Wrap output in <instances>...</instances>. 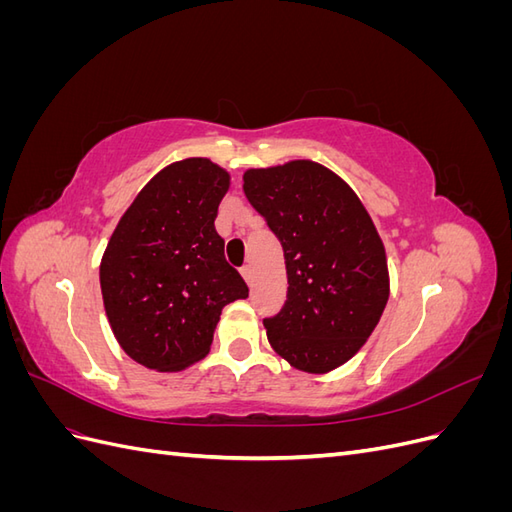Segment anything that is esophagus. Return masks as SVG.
<instances>
[{"instance_id":"1","label":"esophagus","mask_w":512,"mask_h":512,"mask_svg":"<svg viewBox=\"0 0 512 512\" xmlns=\"http://www.w3.org/2000/svg\"><path fill=\"white\" fill-rule=\"evenodd\" d=\"M241 275H243V280L252 286V282H254V271H252V267H250V265L241 267Z\"/></svg>"}]
</instances>
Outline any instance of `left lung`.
I'll list each match as a JSON object with an SVG mask.
<instances>
[{"label": "left lung", "mask_w": 512, "mask_h": 512, "mask_svg": "<svg viewBox=\"0 0 512 512\" xmlns=\"http://www.w3.org/2000/svg\"><path fill=\"white\" fill-rule=\"evenodd\" d=\"M243 192L286 258L288 299L265 320L269 344L294 369L329 374L365 346L389 301L378 228L350 185L312 160L247 168Z\"/></svg>", "instance_id": "1"}]
</instances>
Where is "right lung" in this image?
Listing matches in <instances>:
<instances>
[{"instance_id":"obj_1","label":"right lung","mask_w":512,"mask_h":512,"mask_svg":"<svg viewBox=\"0 0 512 512\" xmlns=\"http://www.w3.org/2000/svg\"><path fill=\"white\" fill-rule=\"evenodd\" d=\"M230 173L209 158L164 166L121 215L100 260L104 312L132 361L177 374L209 354L222 309L247 297L215 215Z\"/></svg>"}]
</instances>
